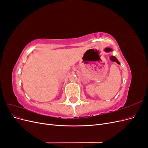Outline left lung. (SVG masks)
Wrapping results in <instances>:
<instances>
[{
	"instance_id": "1",
	"label": "left lung",
	"mask_w": 148,
	"mask_h": 148,
	"mask_svg": "<svg viewBox=\"0 0 148 148\" xmlns=\"http://www.w3.org/2000/svg\"><path fill=\"white\" fill-rule=\"evenodd\" d=\"M105 51H106V52H110V51H112V49H110V48H106V49H105ZM110 59V60H111L112 61L116 62L117 64H120L119 61L117 59V58H116L115 56H111Z\"/></svg>"
}]
</instances>
